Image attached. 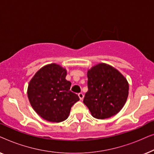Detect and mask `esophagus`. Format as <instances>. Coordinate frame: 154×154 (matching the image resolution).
<instances>
[{"label": "esophagus", "instance_id": "obj_1", "mask_svg": "<svg viewBox=\"0 0 154 154\" xmlns=\"http://www.w3.org/2000/svg\"><path fill=\"white\" fill-rule=\"evenodd\" d=\"M79 97L80 100H83V98H84V94L82 93V92H80V93H79Z\"/></svg>", "mask_w": 154, "mask_h": 154}]
</instances>
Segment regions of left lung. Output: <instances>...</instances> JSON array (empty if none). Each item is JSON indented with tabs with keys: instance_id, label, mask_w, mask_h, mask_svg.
<instances>
[{
	"instance_id": "left-lung-1",
	"label": "left lung",
	"mask_w": 154,
	"mask_h": 154,
	"mask_svg": "<svg viewBox=\"0 0 154 154\" xmlns=\"http://www.w3.org/2000/svg\"><path fill=\"white\" fill-rule=\"evenodd\" d=\"M88 91L83 103L97 119H109L119 112L129 93L125 76L111 65L100 63L87 72Z\"/></svg>"
}]
</instances>
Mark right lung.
Returning a JSON list of instances; mask_svg holds the SVG:
<instances>
[{"label":"right lung","mask_w":154,"mask_h":154,"mask_svg":"<svg viewBox=\"0 0 154 154\" xmlns=\"http://www.w3.org/2000/svg\"><path fill=\"white\" fill-rule=\"evenodd\" d=\"M66 69L52 63L40 69L29 81V102L37 114L46 121H65L71 106L79 101V96L70 90L71 83L66 80Z\"/></svg>","instance_id":"1"}]
</instances>
